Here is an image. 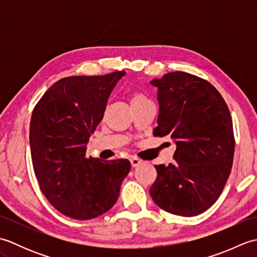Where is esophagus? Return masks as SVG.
<instances>
[{
    "label": "esophagus",
    "mask_w": 257,
    "mask_h": 257,
    "mask_svg": "<svg viewBox=\"0 0 257 257\" xmlns=\"http://www.w3.org/2000/svg\"><path fill=\"white\" fill-rule=\"evenodd\" d=\"M130 162H132L133 168L138 167V166L141 165V163H143V161H141L140 159H138L137 157H132V158H130Z\"/></svg>",
    "instance_id": "34e87169"
}]
</instances>
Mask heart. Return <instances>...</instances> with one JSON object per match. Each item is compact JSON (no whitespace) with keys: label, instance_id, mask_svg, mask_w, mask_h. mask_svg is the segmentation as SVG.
Here are the masks:
<instances>
[{"label":"heart","instance_id":"obj_1","mask_svg":"<svg viewBox=\"0 0 257 257\" xmlns=\"http://www.w3.org/2000/svg\"><path fill=\"white\" fill-rule=\"evenodd\" d=\"M128 99L133 109L143 107L145 105H148V103L152 102L150 100V98L147 96L145 92L140 90H130L128 92Z\"/></svg>","mask_w":257,"mask_h":257}]
</instances>
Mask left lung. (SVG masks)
<instances>
[{
  "label": "left lung",
  "instance_id": "left-lung-1",
  "mask_svg": "<svg viewBox=\"0 0 257 257\" xmlns=\"http://www.w3.org/2000/svg\"><path fill=\"white\" fill-rule=\"evenodd\" d=\"M150 83L159 102L154 136H168L177 145L172 163L155 166L150 195L172 214H201L219 199L231 173L235 140L230 110L215 87L195 75L168 73Z\"/></svg>",
  "mask_w": 257,
  "mask_h": 257
}]
</instances>
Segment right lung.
I'll return each instance as SVG.
<instances>
[{
	"label": "right lung",
	"mask_w": 257,
	"mask_h": 257,
	"mask_svg": "<svg viewBox=\"0 0 257 257\" xmlns=\"http://www.w3.org/2000/svg\"><path fill=\"white\" fill-rule=\"evenodd\" d=\"M118 70L56 81L33 109L30 145L40 189L62 214L90 220L110 210L132 165L86 157V144L102 120Z\"/></svg>",
	"instance_id": "right-lung-1"
}]
</instances>
